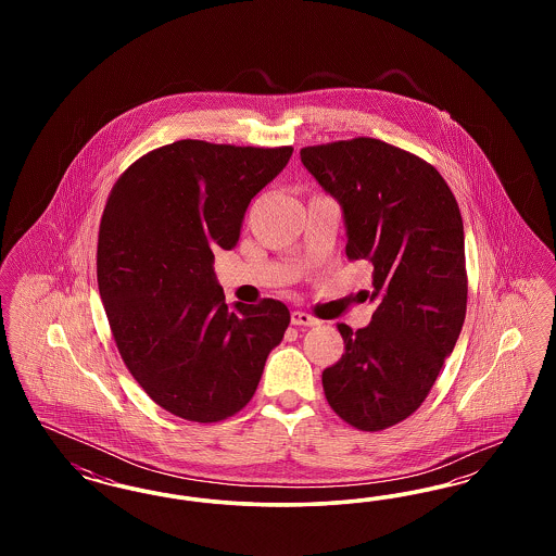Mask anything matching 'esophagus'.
<instances>
[{
  "instance_id": "obj_1",
  "label": "esophagus",
  "mask_w": 556,
  "mask_h": 556,
  "mask_svg": "<svg viewBox=\"0 0 556 556\" xmlns=\"http://www.w3.org/2000/svg\"><path fill=\"white\" fill-rule=\"evenodd\" d=\"M291 325H298V327H317V325H320V320L313 317V315H308V313L293 311V313H291Z\"/></svg>"
}]
</instances>
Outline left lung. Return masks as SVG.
<instances>
[{"mask_svg": "<svg viewBox=\"0 0 556 556\" xmlns=\"http://www.w3.org/2000/svg\"><path fill=\"white\" fill-rule=\"evenodd\" d=\"M344 208L345 256L372 266L375 313L323 370L329 406L361 431L410 417L433 388L467 313L463 218L444 177L424 159L372 137L300 150Z\"/></svg>", "mask_w": 556, "mask_h": 556, "instance_id": "obj_1", "label": "left lung"}]
</instances>
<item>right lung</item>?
Instances as JSON below:
<instances>
[{
	"instance_id": "obj_1",
	"label": "right lung",
	"mask_w": 556,
	"mask_h": 556,
	"mask_svg": "<svg viewBox=\"0 0 556 556\" xmlns=\"http://www.w3.org/2000/svg\"><path fill=\"white\" fill-rule=\"evenodd\" d=\"M293 148L181 139L118 177L98 236V288L127 369L164 410L193 424L239 413L258 388L290 311L225 304L214 250H231L252 198Z\"/></svg>"
}]
</instances>
